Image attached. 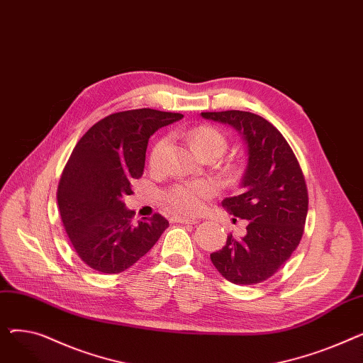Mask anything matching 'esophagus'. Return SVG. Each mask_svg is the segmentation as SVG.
Returning a JSON list of instances; mask_svg holds the SVG:
<instances>
[{"label": "esophagus", "mask_w": 363, "mask_h": 363, "mask_svg": "<svg viewBox=\"0 0 363 363\" xmlns=\"http://www.w3.org/2000/svg\"><path fill=\"white\" fill-rule=\"evenodd\" d=\"M174 222H177V223H185V225H196L199 220H197V219H189V218L177 216V218L174 219Z\"/></svg>", "instance_id": "obj_1"}]
</instances>
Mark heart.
<instances>
[{"mask_svg": "<svg viewBox=\"0 0 363 363\" xmlns=\"http://www.w3.org/2000/svg\"><path fill=\"white\" fill-rule=\"evenodd\" d=\"M186 141L199 156L207 155L220 156L226 150L228 141L223 133L208 125H199L189 129L186 133ZM169 140L160 138L151 148L150 164L152 167L160 166L166 152ZM215 193V188L211 182L206 181H184L170 186L164 193V201L172 211L181 215H197L200 213L206 201Z\"/></svg>", "mask_w": 363, "mask_h": 363, "instance_id": "1", "label": "heart"}]
</instances>
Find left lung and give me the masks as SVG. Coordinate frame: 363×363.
<instances>
[{"instance_id": "8db88e82", "label": "left lung", "mask_w": 363, "mask_h": 363, "mask_svg": "<svg viewBox=\"0 0 363 363\" xmlns=\"http://www.w3.org/2000/svg\"><path fill=\"white\" fill-rule=\"evenodd\" d=\"M201 116L234 126L249 155L242 194L222 201L231 215L247 220V234L228 235L222 249L211 255L212 263L233 284H259L291 257L303 237L309 196L301 167L282 133L259 114L226 110Z\"/></svg>"}]
</instances>
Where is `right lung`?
<instances>
[{"mask_svg": "<svg viewBox=\"0 0 363 363\" xmlns=\"http://www.w3.org/2000/svg\"><path fill=\"white\" fill-rule=\"evenodd\" d=\"M181 113L137 108L108 114L78 141L63 169L57 203L66 234L81 260L103 274L137 263L169 226L155 213L132 223L123 199L140 179L148 138Z\"/></svg>", "mask_w": 363, "mask_h": 363, "instance_id": "right-lung-1", "label": "right lung"}]
</instances>
